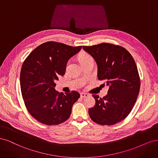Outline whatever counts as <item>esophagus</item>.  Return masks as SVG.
Listing matches in <instances>:
<instances>
[{"instance_id":"esophagus-1","label":"esophagus","mask_w":158,"mask_h":158,"mask_svg":"<svg viewBox=\"0 0 158 158\" xmlns=\"http://www.w3.org/2000/svg\"><path fill=\"white\" fill-rule=\"evenodd\" d=\"M89 96V94H86V93H81V98H85V97H87V96Z\"/></svg>"}]
</instances>
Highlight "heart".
Returning a JSON list of instances; mask_svg holds the SVG:
<instances>
[{"label": "heart", "mask_w": 158, "mask_h": 158, "mask_svg": "<svg viewBox=\"0 0 158 158\" xmlns=\"http://www.w3.org/2000/svg\"><path fill=\"white\" fill-rule=\"evenodd\" d=\"M91 58V56H90L89 54H88L87 53L83 52V53L80 54L79 60L80 63H81V62H83V61H85V60H87V59H89V58Z\"/></svg>", "instance_id": "obj_1"}]
</instances>
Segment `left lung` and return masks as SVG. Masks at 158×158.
<instances>
[{
    "instance_id": "obj_1",
    "label": "left lung",
    "mask_w": 158,
    "mask_h": 158,
    "mask_svg": "<svg viewBox=\"0 0 158 158\" xmlns=\"http://www.w3.org/2000/svg\"><path fill=\"white\" fill-rule=\"evenodd\" d=\"M98 66V78L108 86V94L99 98L89 108L90 118L100 125H112L123 120L133 109L139 95L140 81L136 63L131 54L120 46L101 43L83 47Z\"/></svg>"
}]
</instances>
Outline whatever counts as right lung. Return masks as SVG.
Here are the masks:
<instances>
[{"label": "right lung", "mask_w": 158, "mask_h": 158, "mask_svg": "<svg viewBox=\"0 0 158 158\" xmlns=\"http://www.w3.org/2000/svg\"><path fill=\"white\" fill-rule=\"evenodd\" d=\"M81 48L47 42L35 48L24 61L20 72L22 97L29 114L40 123L58 125L69 118L80 94L77 91L58 93L55 81L59 75L65 74L68 60Z\"/></svg>", "instance_id": "1"}]
</instances>
